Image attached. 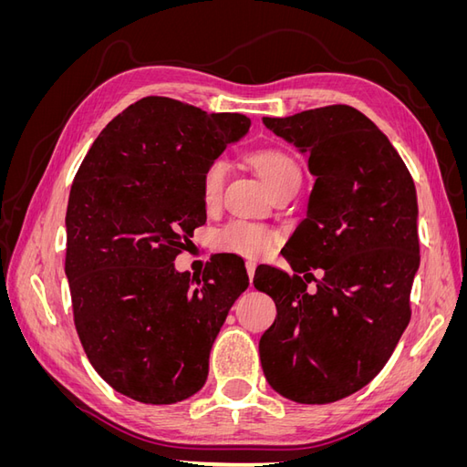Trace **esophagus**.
<instances>
[{"label": "esophagus", "instance_id": "obj_1", "mask_svg": "<svg viewBox=\"0 0 467 467\" xmlns=\"http://www.w3.org/2000/svg\"><path fill=\"white\" fill-rule=\"evenodd\" d=\"M255 261H247L245 263V268H247V275H249V280H253V276H255Z\"/></svg>", "mask_w": 467, "mask_h": 467}]
</instances>
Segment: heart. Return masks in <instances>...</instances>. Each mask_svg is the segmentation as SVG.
Here are the masks:
<instances>
[{
    "instance_id": "obj_1",
    "label": "heart",
    "mask_w": 467,
    "mask_h": 467,
    "mask_svg": "<svg viewBox=\"0 0 467 467\" xmlns=\"http://www.w3.org/2000/svg\"><path fill=\"white\" fill-rule=\"evenodd\" d=\"M253 165L266 181L271 191H276L286 181L300 177V167L290 155L276 151V150H261L251 155ZM230 177V161L223 155H216L210 160L204 167L201 177V199L206 208H214L220 204L225 181ZM278 232L273 230L271 225L253 222L245 218H235L228 223H223L216 232V247L220 251L235 253L242 257H261L265 253L271 251L278 242Z\"/></svg>"
}]
</instances>
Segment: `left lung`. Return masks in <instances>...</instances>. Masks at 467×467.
Masks as SVG:
<instances>
[{
  "label": "left lung",
  "mask_w": 467,
  "mask_h": 467,
  "mask_svg": "<svg viewBox=\"0 0 467 467\" xmlns=\"http://www.w3.org/2000/svg\"><path fill=\"white\" fill-rule=\"evenodd\" d=\"M263 124L309 155L316 182L282 249L296 275L261 265L253 278L276 304L259 341L261 366L285 398L333 403L376 378L411 319L420 261L415 182L386 134L348 105ZM312 267L324 276L309 295Z\"/></svg>",
  "instance_id": "1"
}]
</instances>
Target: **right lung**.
Returning a JSON list of instances; mask_svg holds the SVG:
<instances>
[{
  "label": "right lung",
  "instance_id": "1",
  "mask_svg": "<svg viewBox=\"0 0 467 467\" xmlns=\"http://www.w3.org/2000/svg\"><path fill=\"white\" fill-rule=\"evenodd\" d=\"M249 124L144 97L105 126L78 169L66 212L74 323L97 374L126 398L169 405L204 386L212 343L249 278L225 257L199 278L173 261L206 222L204 167Z\"/></svg>",
  "mask_w": 467,
  "mask_h": 467
}]
</instances>
